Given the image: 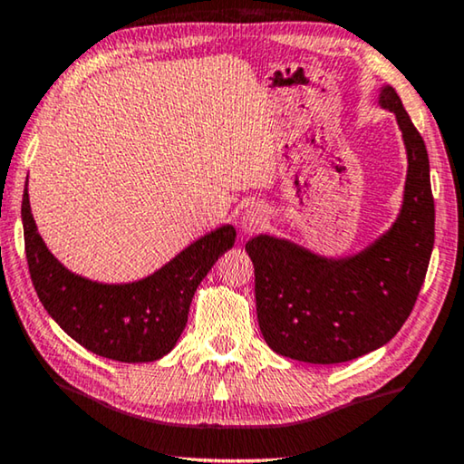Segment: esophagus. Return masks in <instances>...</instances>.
Wrapping results in <instances>:
<instances>
[{
  "label": "esophagus",
  "instance_id": "esophagus-1",
  "mask_svg": "<svg viewBox=\"0 0 464 464\" xmlns=\"http://www.w3.org/2000/svg\"><path fill=\"white\" fill-rule=\"evenodd\" d=\"M264 224H266V211L264 207L259 205L246 207L243 216H240V227H243L245 234H255Z\"/></svg>",
  "mask_w": 464,
  "mask_h": 464
}]
</instances>
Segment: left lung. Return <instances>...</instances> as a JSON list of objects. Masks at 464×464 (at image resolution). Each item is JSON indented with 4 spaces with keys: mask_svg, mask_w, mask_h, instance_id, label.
Instances as JSON below:
<instances>
[{
    "mask_svg": "<svg viewBox=\"0 0 464 464\" xmlns=\"http://www.w3.org/2000/svg\"><path fill=\"white\" fill-rule=\"evenodd\" d=\"M379 104L398 119L408 154L395 224L364 251L341 259L267 234L245 245L261 334L285 358L339 364L374 352L404 326L425 282L435 240L427 149L393 87H382Z\"/></svg>",
    "mask_w": 464,
    "mask_h": 464,
    "instance_id": "obj_1",
    "label": "left lung"
}]
</instances>
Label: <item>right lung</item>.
<instances>
[{
	"label": "right lung",
	"instance_id": "add662e5",
	"mask_svg": "<svg viewBox=\"0 0 464 464\" xmlns=\"http://www.w3.org/2000/svg\"><path fill=\"white\" fill-rule=\"evenodd\" d=\"M20 213L26 264L45 310L79 345L130 364L154 362L176 347L194 291L237 238L232 226H221L150 276L127 285H102L69 272L48 251L31 216L26 186Z\"/></svg>",
	"mask_w": 464,
	"mask_h": 464
}]
</instances>
